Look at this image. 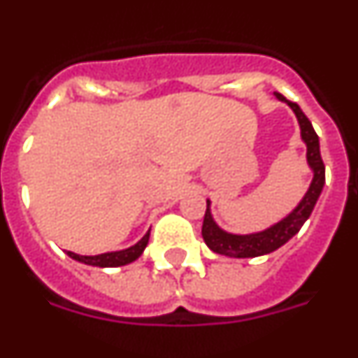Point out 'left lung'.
Wrapping results in <instances>:
<instances>
[{
	"instance_id": "1",
	"label": "left lung",
	"mask_w": 358,
	"mask_h": 358,
	"mask_svg": "<svg viewBox=\"0 0 358 358\" xmlns=\"http://www.w3.org/2000/svg\"><path fill=\"white\" fill-rule=\"evenodd\" d=\"M274 94H276L278 100L285 102L296 115L299 129H301V140L306 145V163H308L310 170L314 172V177H312V182L306 189L305 197L285 218H281L280 222L267 227V229L249 233V235H233V233L224 231L222 227H218V224L211 217V202L206 201L208 208L206 215H204V222H202V238H204L208 248L217 255L231 256V258H255V256L268 255V252L280 249L281 245H285L294 235L299 233L303 224L308 220L310 213L314 211L315 202L321 195L322 186H324V163L321 159L319 138L312 127V123L297 103L290 102L280 93Z\"/></svg>"
}]
</instances>
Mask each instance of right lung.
Wrapping results in <instances>:
<instances>
[{"label": "right lung", "mask_w": 358, "mask_h": 358, "mask_svg": "<svg viewBox=\"0 0 358 358\" xmlns=\"http://www.w3.org/2000/svg\"><path fill=\"white\" fill-rule=\"evenodd\" d=\"M148 236H150V229L145 233L143 238L138 243L131 245L127 249H122V251H113V252H103V255H94V256H82L77 252L68 251L69 258L80 262L85 265H93V267H122V265L132 264L134 260H138L141 255H143L145 248L148 243Z\"/></svg>", "instance_id": "1"}]
</instances>
